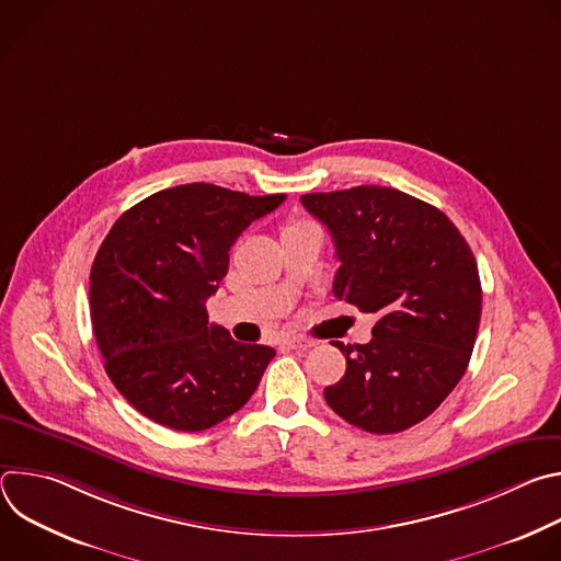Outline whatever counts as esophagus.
Masks as SVG:
<instances>
[{
    "mask_svg": "<svg viewBox=\"0 0 561 561\" xmlns=\"http://www.w3.org/2000/svg\"><path fill=\"white\" fill-rule=\"evenodd\" d=\"M282 344L288 346V348H293V351H306V348H312V346H314V342L308 340V337H286Z\"/></svg>",
    "mask_w": 561,
    "mask_h": 561,
    "instance_id": "1",
    "label": "esophagus"
}]
</instances>
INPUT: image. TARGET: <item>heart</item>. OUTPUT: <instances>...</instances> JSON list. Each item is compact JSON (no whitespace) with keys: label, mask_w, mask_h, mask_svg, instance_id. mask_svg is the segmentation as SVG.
Segmentation results:
<instances>
[{"label":"heart","mask_w":561,"mask_h":561,"mask_svg":"<svg viewBox=\"0 0 561 561\" xmlns=\"http://www.w3.org/2000/svg\"><path fill=\"white\" fill-rule=\"evenodd\" d=\"M297 224H304V221H295V224H293V226H297Z\"/></svg>","instance_id":"obj_1"}]
</instances>
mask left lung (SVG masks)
Segmentation results:
<instances>
[{"instance_id":"8db88e82","label":"left lung","mask_w":561,"mask_h":561,"mask_svg":"<svg viewBox=\"0 0 561 561\" xmlns=\"http://www.w3.org/2000/svg\"><path fill=\"white\" fill-rule=\"evenodd\" d=\"M335 242L333 293L375 312L368 344L335 346L344 377L324 388L348 424L402 433L426 420L468 368L482 317L477 262L435 206L386 186L301 195Z\"/></svg>"}]
</instances>
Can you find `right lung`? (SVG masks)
Wrapping results in <instances>:
<instances>
[{"label":"right lung","mask_w":561,"mask_h":561,"mask_svg":"<svg viewBox=\"0 0 561 561\" xmlns=\"http://www.w3.org/2000/svg\"><path fill=\"white\" fill-rule=\"evenodd\" d=\"M284 199L197 182L159 191L113 224L91 268V319L111 381L148 420L206 431L260 386L275 351L208 324L206 299L234 239Z\"/></svg>","instance_id":"1"}]
</instances>
